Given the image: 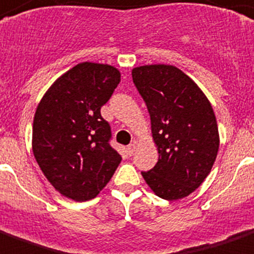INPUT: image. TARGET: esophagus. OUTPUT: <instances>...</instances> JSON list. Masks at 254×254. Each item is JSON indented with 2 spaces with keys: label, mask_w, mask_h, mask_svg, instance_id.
Wrapping results in <instances>:
<instances>
[{
  "label": "esophagus",
  "mask_w": 254,
  "mask_h": 254,
  "mask_svg": "<svg viewBox=\"0 0 254 254\" xmlns=\"http://www.w3.org/2000/svg\"><path fill=\"white\" fill-rule=\"evenodd\" d=\"M135 148H137V145H135V143H131V145L127 146V155H129V156L133 155L134 152H135Z\"/></svg>",
  "instance_id": "34e87169"
}]
</instances>
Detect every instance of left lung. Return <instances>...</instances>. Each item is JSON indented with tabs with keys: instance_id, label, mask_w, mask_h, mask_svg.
<instances>
[{
	"instance_id": "obj_1",
	"label": "left lung",
	"mask_w": 254,
	"mask_h": 254,
	"mask_svg": "<svg viewBox=\"0 0 254 254\" xmlns=\"http://www.w3.org/2000/svg\"><path fill=\"white\" fill-rule=\"evenodd\" d=\"M131 77L147 106L159 159L142 176L158 197L184 198L203 183L218 155L213 107L194 80L172 65L134 67Z\"/></svg>"
}]
</instances>
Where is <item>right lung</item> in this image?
I'll return each instance as SVG.
<instances>
[{"instance_id": "obj_1", "label": "right lung", "mask_w": 254, "mask_h": 254, "mask_svg": "<svg viewBox=\"0 0 254 254\" xmlns=\"http://www.w3.org/2000/svg\"><path fill=\"white\" fill-rule=\"evenodd\" d=\"M120 80L115 66L80 63L55 80L36 108L35 159L66 198H95L120 164L121 155L109 145L111 127L100 115Z\"/></svg>"}]
</instances>
